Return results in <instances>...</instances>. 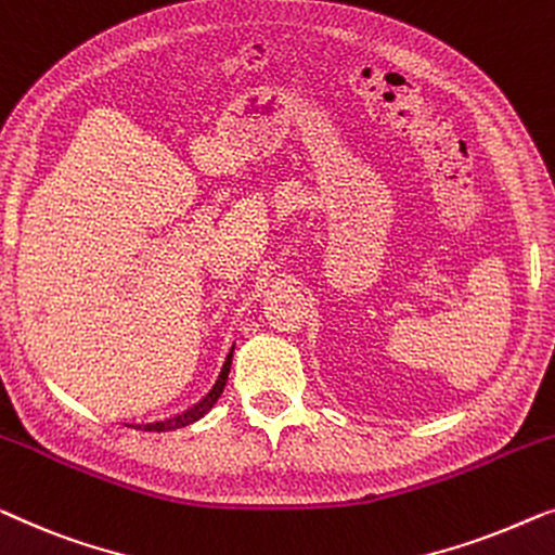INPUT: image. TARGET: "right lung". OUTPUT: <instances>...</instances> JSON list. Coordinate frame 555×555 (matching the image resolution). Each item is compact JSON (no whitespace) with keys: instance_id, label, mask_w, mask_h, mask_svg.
Masks as SVG:
<instances>
[{"instance_id":"right-lung-1","label":"right lung","mask_w":555,"mask_h":555,"mask_svg":"<svg viewBox=\"0 0 555 555\" xmlns=\"http://www.w3.org/2000/svg\"><path fill=\"white\" fill-rule=\"evenodd\" d=\"M233 349H236V341H233L231 349H229V354H225L223 366H221V372H218L214 387H210L208 395L203 397V400H198L196 404H193V408L181 412V415H173V417H168V420H158V423H143V425H128V427H138V430H147V433H168V430H181V427H189L193 423H198L201 417H206L208 412H210V408H214V404L218 402V397L223 395L225 382H229Z\"/></svg>"}]
</instances>
